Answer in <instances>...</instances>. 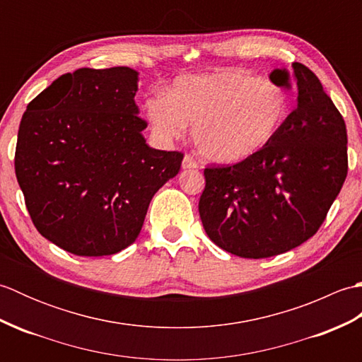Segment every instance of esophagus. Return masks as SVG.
<instances>
[{"label":"esophagus","instance_id":"34e87169","mask_svg":"<svg viewBox=\"0 0 362 362\" xmlns=\"http://www.w3.org/2000/svg\"><path fill=\"white\" fill-rule=\"evenodd\" d=\"M182 168L183 169H196V168H199V163L191 156H185L182 161Z\"/></svg>","mask_w":362,"mask_h":362}]
</instances>
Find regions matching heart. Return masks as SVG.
<instances>
[{
	"instance_id": "heart-1",
	"label": "heart",
	"mask_w": 362,
	"mask_h": 362,
	"mask_svg": "<svg viewBox=\"0 0 362 362\" xmlns=\"http://www.w3.org/2000/svg\"><path fill=\"white\" fill-rule=\"evenodd\" d=\"M152 129L180 138L193 126L197 151L206 160L232 165L263 151L291 115L289 98L271 82L241 70H219L175 79L168 96L146 101Z\"/></svg>"
}]
</instances>
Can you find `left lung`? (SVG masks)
Wrapping results in <instances>:
<instances>
[{"mask_svg":"<svg viewBox=\"0 0 362 362\" xmlns=\"http://www.w3.org/2000/svg\"><path fill=\"white\" fill-rule=\"evenodd\" d=\"M298 96L280 134L240 163L206 168L199 214L210 240L241 258H267L317 232L347 177V129L317 76L302 64L269 79Z\"/></svg>","mask_w":362,"mask_h":362,"instance_id":"1","label":"left lung"}]
</instances>
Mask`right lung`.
<instances>
[{"label": "right lung", "mask_w": 362, "mask_h": 362, "mask_svg": "<svg viewBox=\"0 0 362 362\" xmlns=\"http://www.w3.org/2000/svg\"><path fill=\"white\" fill-rule=\"evenodd\" d=\"M138 71L81 68L26 107L15 174L38 233L79 257L113 255L141 232L153 194L177 175L182 152L146 144Z\"/></svg>", "instance_id": "right-lung-1"}]
</instances>
